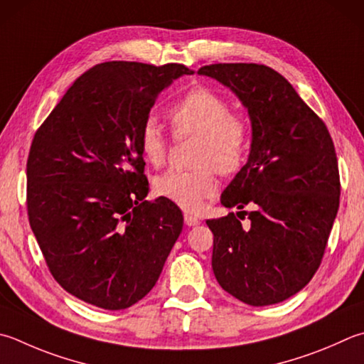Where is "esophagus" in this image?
<instances>
[{"instance_id": "34e87169", "label": "esophagus", "mask_w": 364, "mask_h": 364, "mask_svg": "<svg viewBox=\"0 0 364 364\" xmlns=\"http://www.w3.org/2000/svg\"><path fill=\"white\" fill-rule=\"evenodd\" d=\"M183 218H185V225H188V226H196L201 223V218H198L191 214H185Z\"/></svg>"}]
</instances>
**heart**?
I'll return each instance as SVG.
<instances>
[{
  "instance_id": "b5f03b06",
  "label": "heart",
  "mask_w": 364,
  "mask_h": 364,
  "mask_svg": "<svg viewBox=\"0 0 364 364\" xmlns=\"http://www.w3.org/2000/svg\"><path fill=\"white\" fill-rule=\"evenodd\" d=\"M168 117L177 138L196 136L191 169H169L154 181L155 193L187 212H200L215 195V173H237L252 146L250 123L231 112V102L210 88L198 87L169 109ZM139 150L149 164L161 166L166 160V141L156 123L149 119L139 129Z\"/></svg>"
}]
</instances>
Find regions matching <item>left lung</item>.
Instances as JSON below:
<instances>
[{"label": "left lung", "mask_w": 364, "mask_h": 364, "mask_svg": "<svg viewBox=\"0 0 364 364\" xmlns=\"http://www.w3.org/2000/svg\"><path fill=\"white\" fill-rule=\"evenodd\" d=\"M198 74L228 87L252 123L249 160L220 198L225 208H253L241 210L251 225L242 229L232 212L205 222L214 232L212 269L222 289L245 304L282 303L318 269L338 214L333 139L323 120L269 66L217 63Z\"/></svg>", "instance_id": "left-lung-1"}]
</instances>
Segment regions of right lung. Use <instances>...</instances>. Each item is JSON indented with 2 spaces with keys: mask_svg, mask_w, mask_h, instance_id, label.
Wrapping results in <instances>:
<instances>
[{
  "mask_svg": "<svg viewBox=\"0 0 364 364\" xmlns=\"http://www.w3.org/2000/svg\"><path fill=\"white\" fill-rule=\"evenodd\" d=\"M187 66L106 61L75 79L34 134L26 161L31 230L53 279L101 309L133 306L154 289L183 215L156 198L139 129Z\"/></svg>",
  "mask_w": 364,
  "mask_h": 364,
  "instance_id": "add662e5",
  "label": "right lung"
}]
</instances>
